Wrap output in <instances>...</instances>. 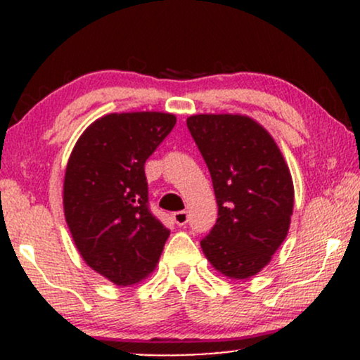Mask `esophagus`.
Here are the masks:
<instances>
[{"label":"esophagus","mask_w":360,"mask_h":360,"mask_svg":"<svg viewBox=\"0 0 360 360\" xmlns=\"http://www.w3.org/2000/svg\"><path fill=\"white\" fill-rule=\"evenodd\" d=\"M172 220L176 221V225H179V226H183V225H186V223H188V220H189V214H188V212H176V213H172Z\"/></svg>","instance_id":"obj_1"}]
</instances>
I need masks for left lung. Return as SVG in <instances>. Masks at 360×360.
Wrapping results in <instances>:
<instances>
[{
    "instance_id": "left-lung-1",
    "label": "left lung",
    "mask_w": 360,
    "mask_h": 360,
    "mask_svg": "<svg viewBox=\"0 0 360 360\" xmlns=\"http://www.w3.org/2000/svg\"><path fill=\"white\" fill-rule=\"evenodd\" d=\"M213 181L214 226L201 240L205 257L230 279H249L286 238L295 205L291 172L278 143L245 115L186 120Z\"/></svg>"
}]
</instances>
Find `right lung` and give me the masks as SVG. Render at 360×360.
I'll return each instance as SVG.
<instances>
[{
	"label": "right lung",
	"instance_id": "1",
	"mask_svg": "<svg viewBox=\"0 0 360 360\" xmlns=\"http://www.w3.org/2000/svg\"><path fill=\"white\" fill-rule=\"evenodd\" d=\"M176 125L172 113L131 111L82 131L64 176V214L81 257L117 286L155 269L169 230L148 210L143 166Z\"/></svg>",
	"mask_w": 360,
	"mask_h": 360
}]
</instances>
